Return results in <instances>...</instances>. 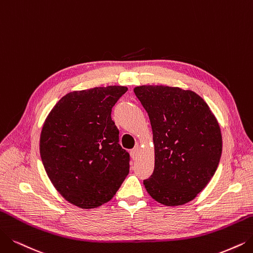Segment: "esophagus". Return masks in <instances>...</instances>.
I'll list each match as a JSON object with an SVG mask.
<instances>
[{
	"instance_id": "esophagus-1",
	"label": "esophagus",
	"mask_w": 253,
	"mask_h": 253,
	"mask_svg": "<svg viewBox=\"0 0 253 253\" xmlns=\"http://www.w3.org/2000/svg\"><path fill=\"white\" fill-rule=\"evenodd\" d=\"M138 153H139L138 147H135V148H133L132 150H130V157H132L133 160H136V159H137Z\"/></svg>"
}]
</instances>
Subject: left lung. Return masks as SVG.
I'll list each match as a JSON object with an SVG mask.
<instances>
[{
    "label": "left lung",
    "instance_id": "8db88e82",
    "mask_svg": "<svg viewBox=\"0 0 253 253\" xmlns=\"http://www.w3.org/2000/svg\"><path fill=\"white\" fill-rule=\"evenodd\" d=\"M134 92L148 114L155 170L144 179L148 194L168 207L193 200L215 174L222 153L218 121L191 90L139 86Z\"/></svg>",
    "mask_w": 253,
    "mask_h": 253
}]
</instances>
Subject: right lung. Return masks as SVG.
<instances>
[{
  "instance_id": "obj_1",
  "label": "right lung",
  "mask_w": 253,
  "mask_h": 253,
  "mask_svg": "<svg viewBox=\"0 0 253 253\" xmlns=\"http://www.w3.org/2000/svg\"><path fill=\"white\" fill-rule=\"evenodd\" d=\"M124 86L95 87L64 95L40 135V157L54 187L70 204L94 209L116 194L129 171L112 108Z\"/></svg>"
}]
</instances>
